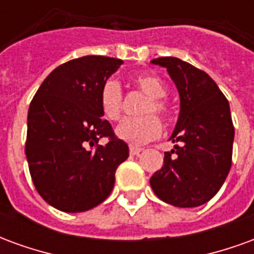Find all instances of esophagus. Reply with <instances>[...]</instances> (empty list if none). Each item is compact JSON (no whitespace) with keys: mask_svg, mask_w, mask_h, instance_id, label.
Here are the masks:
<instances>
[{"mask_svg":"<svg viewBox=\"0 0 254 254\" xmlns=\"http://www.w3.org/2000/svg\"><path fill=\"white\" fill-rule=\"evenodd\" d=\"M141 151H143V148H138V147H130V148H129V152H130V155H136V156H137V155H140V152H141Z\"/></svg>","mask_w":254,"mask_h":254,"instance_id":"1","label":"esophagus"}]
</instances>
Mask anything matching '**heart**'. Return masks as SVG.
I'll list each match as a JSON object with an SVG mask.
<instances>
[{
	"label": "heart",
	"instance_id": "1",
	"mask_svg": "<svg viewBox=\"0 0 254 254\" xmlns=\"http://www.w3.org/2000/svg\"><path fill=\"white\" fill-rule=\"evenodd\" d=\"M134 81L141 92L148 95V99L140 110L141 114L147 116L122 120L117 127L116 133L130 145H143L158 138L162 133L159 120L151 113H156L162 118L167 117L169 107L163 99L167 94V88L165 81L152 73L138 74ZM99 103L102 113L107 120L116 121L120 118L122 111V89L121 84L116 78H109L103 83L99 92Z\"/></svg>",
	"mask_w": 254,
	"mask_h": 254
}]
</instances>
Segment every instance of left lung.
<instances>
[{
  "instance_id": "8db88e82",
  "label": "left lung",
  "mask_w": 254,
  "mask_h": 254,
  "mask_svg": "<svg viewBox=\"0 0 254 254\" xmlns=\"http://www.w3.org/2000/svg\"><path fill=\"white\" fill-rule=\"evenodd\" d=\"M167 69L180 94V116L162 169L149 184L162 201L198 207L223 185L231 167L234 127L229 100L207 73L176 57L151 61Z\"/></svg>"
}]
</instances>
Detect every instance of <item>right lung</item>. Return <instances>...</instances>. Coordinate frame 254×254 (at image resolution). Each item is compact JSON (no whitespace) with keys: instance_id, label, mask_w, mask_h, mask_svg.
Segmentation results:
<instances>
[{"instance_id":"obj_1","label":"right lung","mask_w":254,"mask_h":254,"mask_svg":"<svg viewBox=\"0 0 254 254\" xmlns=\"http://www.w3.org/2000/svg\"><path fill=\"white\" fill-rule=\"evenodd\" d=\"M124 61L85 56L56 67L41 84L27 118L25 155L42 198L64 212H84L109 197L129 156L103 120L99 92ZM109 137L106 146L98 144Z\"/></svg>"}]
</instances>
